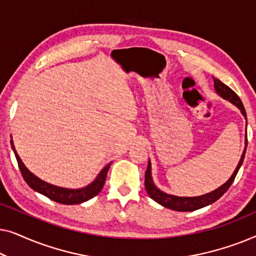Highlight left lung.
<instances>
[{"mask_svg": "<svg viewBox=\"0 0 256 256\" xmlns=\"http://www.w3.org/2000/svg\"><path fill=\"white\" fill-rule=\"evenodd\" d=\"M213 82H214V90L216 93L218 94L227 101H230V104H233L234 106H236L239 108L241 114L244 115V118L247 120V115H246V110H244V107L242 102H241L240 98L236 96V93L233 92L232 90L228 86H226L225 84L220 82L219 79L213 78ZM244 149L242 155H241V158L238 163V166L234 170V172L232 174V176L230 177V180L226 182L225 184H222V186H219L216 190H213L211 192L206 194H202V196H197V197H178V196H174V194H169L163 192L162 190H160L154 184L152 177V162H148V168H146V180H144V185H146V190L148 192L149 197L154 199L156 202H158L160 205L164 206V208L174 210V211H180V212H190V211H196V210L205 208L212 202H214L216 200L222 197V196L225 194V192L228 190V188L232 185L234 178H236L238 171H239L240 166H242L244 158V154H246V148H247V134H246V138H244Z\"/></svg>", "mask_w": 256, "mask_h": 256, "instance_id": "8db88e82", "label": "left lung"}]
</instances>
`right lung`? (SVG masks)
<instances>
[{
	"instance_id": "right-lung-1",
	"label": "right lung",
	"mask_w": 256,
	"mask_h": 256,
	"mask_svg": "<svg viewBox=\"0 0 256 256\" xmlns=\"http://www.w3.org/2000/svg\"><path fill=\"white\" fill-rule=\"evenodd\" d=\"M12 143V149L14 154H15L17 163H18V168L20 170V174L24 178V180L26 182V184L34 190L38 194L45 196V197L50 198L51 200L57 202L59 204H65V205H74V204H82L84 202H87L88 199L96 197V196L101 191V188H104V180H106V176L110 169V163H108L102 170L100 171L99 174L96 177L92 183L86 185V186L80 188H60L57 185H52L48 182H44L40 178H38L36 174H34L28 168L24 166L22 160L20 158L18 154H17L15 146H14L12 138L10 140Z\"/></svg>"
}]
</instances>
